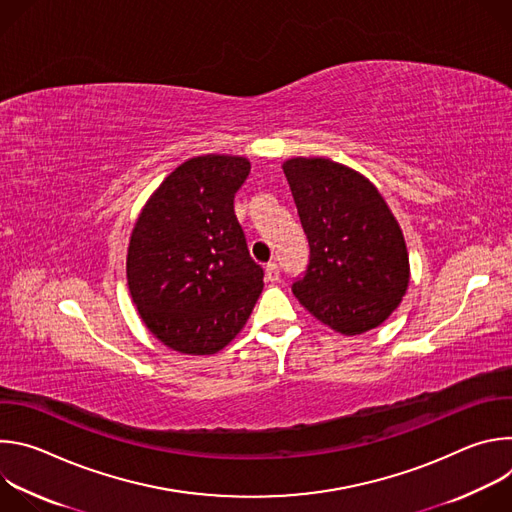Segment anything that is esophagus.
<instances>
[{
    "mask_svg": "<svg viewBox=\"0 0 512 512\" xmlns=\"http://www.w3.org/2000/svg\"><path fill=\"white\" fill-rule=\"evenodd\" d=\"M265 277H267V281H271V283L279 281V265H277L275 261L267 263V267H265Z\"/></svg>",
    "mask_w": 512,
    "mask_h": 512,
    "instance_id": "1",
    "label": "esophagus"
}]
</instances>
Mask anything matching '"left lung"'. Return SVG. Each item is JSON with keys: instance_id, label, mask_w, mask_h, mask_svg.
<instances>
[{"instance_id": "left-lung-1", "label": "left lung", "mask_w": 512, "mask_h": 512, "mask_svg": "<svg viewBox=\"0 0 512 512\" xmlns=\"http://www.w3.org/2000/svg\"><path fill=\"white\" fill-rule=\"evenodd\" d=\"M283 174L310 245L294 296L344 336L377 328L409 283L405 239L387 202L362 174L326 158H291Z\"/></svg>"}]
</instances>
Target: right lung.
<instances>
[{
    "mask_svg": "<svg viewBox=\"0 0 512 512\" xmlns=\"http://www.w3.org/2000/svg\"><path fill=\"white\" fill-rule=\"evenodd\" d=\"M251 164L200 156L178 166L141 210L127 251V283L141 320L166 346L214 354L245 326L263 289L235 196Z\"/></svg>",
    "mask_w": 512,
    "mask_h": 512,
    "instance_id": "add662e5",
    "label": "right lung"
}]
</instances>
